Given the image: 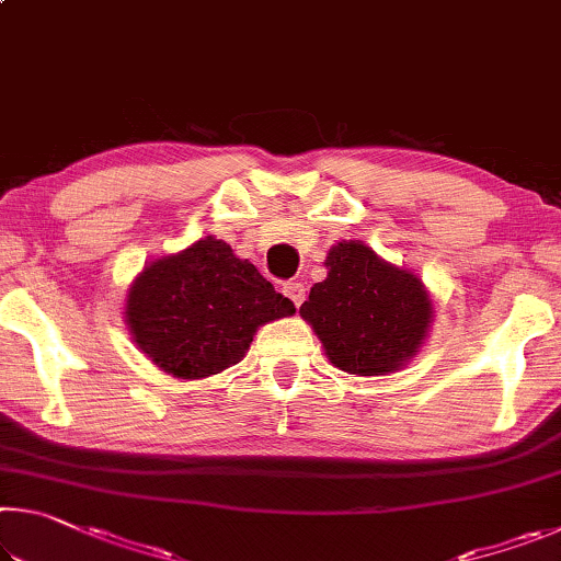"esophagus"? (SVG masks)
Returning a JSON list of instances; mask_svg holds the SVG:
<instances>
[{"mask_svg": "<svg viewBox=\"0 0 561 561\" xmlns=\"http://www.w3.org/2000/svg\"><path fill=\"white\" fill-rule=\"evenodd\" d=\"M284 294H287V297L291 299L294 307H301L304 297H307V289H304L301 282H287V284H284Z\"/></svg>", "mask_w": 561, "mask_h": 561, "instance_id": "1", "label": "esophagus"}]
</instances>
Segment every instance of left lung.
Wrapping results in <instances>:
<instances>
[{
	"label": "left lung",
	"mask_w": 561,
	"mask_h": 561,
	"mask_svg": "<svg viewBox=\"0 0 561 561\" xmlns=\"http://www.w3.org/2000/svg\"><path fill=\"white\" fill-rule=\"evenodd\" d=\"M299 317L331 364L354 376H388L411 364L431 334L435 304L415 272L386 262L358 240H341L324 260Z\"/></svg>",
	"instance_id": "8db88e82"
}]
</instances>
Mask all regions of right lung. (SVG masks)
Masks as SVG:
<instances>
[{
	"mask_svg": "<svg viewBox=\"0 0 561 561\" xmlns=\"http://www.w3.org/2000/svg\"><path fill=\"white\" fill-rule=\"evenodd\" d=\"M294 311L250 260L207 234L138 272L123 321L160 371L201 381L240 364L260 327Z\"/></svg>",
	"mask_w": 561,
	"mask_h": 561,
	"instance_id": "1",
	"label": "right lung"
}]
</instances>
